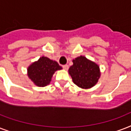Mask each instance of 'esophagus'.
<instances>
[{
    "label": "esophagus",
    "instance_id": "34e87169",
    "mask_svg": "<svg viewBox=\"0 0 131 131\" xmlns=\"http://www.w3.org/2000/svg\"><path fill=\"white\" fill-rule=\"evenodd\" d=\"M62 67H63V68L64 69V70H68V69L69 68V66H68V65H63Z\"/></svg>",
    "mask_w": 131,
    "mask_h": 131
}]
</instances>
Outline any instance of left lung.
Masks as SVG:
<instances>
[{
    "label": "left lung",
    "instance_id": "1",
    "mask_svg": "<svg viewBox=\"0 0 131 131\" xmlns=\"http://www.w3.org/2000/svg\"><path fill=\"white\" fill-rule=\"evenodd\" d=\"M72 62L68 71L75 85L83 89H88L97 83L100 76L98 65L83 56L77 57Z\"/></svg>",
    "mask_w": 131,
    "mask_h": 131
}]
</instances>
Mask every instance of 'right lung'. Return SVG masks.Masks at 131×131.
<instances>
[{
    "label": "right lung",
    "instance_id": "right-lung-1",
    "mask_svg": "<svg viewBox=\"0 0 131 131\" xmlns=\"http://www.w3.org/2000/svg\"><path fill=\"white\" fill-rule=\"evenodd\" d=\"M61 69L57 61L41 57L28 68V76L37 86L45 87L50 83L54 72Z\"/></svg>",
    "mask_w": 131,
    "mask_h": 131
}]
</instances>
